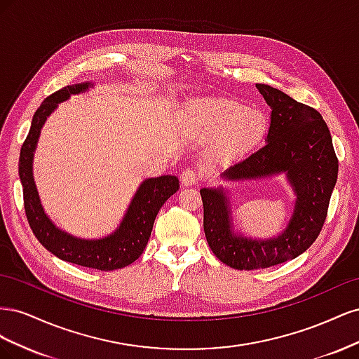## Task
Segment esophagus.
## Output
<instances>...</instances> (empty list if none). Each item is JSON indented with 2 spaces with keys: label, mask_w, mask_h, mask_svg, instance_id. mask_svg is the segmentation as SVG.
I'll list each match as a JSON object with an SVG mask.
<instances>
[{
  "label": "esophagus",
  "mask_w": 359,
  "mask_h": 359,
  "mask_svg": "<svg viewBox=\"0 0 359 359\" xmlns=\"http://www.w3.org/2000/svg\"><path fill=\"white\" fill-rule=\"evenodd\" d=\"M201 180L199 172L193 168H187L181 172V182L184 186H194Z\"/></svg>",
  "instance_id": "obj_1"
}]
</instances>
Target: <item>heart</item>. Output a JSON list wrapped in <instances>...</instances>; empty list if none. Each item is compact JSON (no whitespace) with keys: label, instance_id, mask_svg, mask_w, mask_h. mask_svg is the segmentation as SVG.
Returning <instances> with one entry per match:
<instances>
[{"label":"heart","instance_id":"heart-1","mask_svg":"<svg viewBox=\"0 0 359 359\" xmlns=\"http://www.w3.org/2000/svg\"><path fill=\"white\" fill-rule=\"evenodd\" d=\"M187 115L205 133H219L217 147L227 157L253 148L266 132L262 112L229 100H193L187 106Z\"/></svg>","mask_w":359,"mask_h":359}]
</instances>
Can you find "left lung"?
<instances>
[{
    "mask_svg": "<svg viewBox=\"0 0 359 359\" xmlns=\"http://www.w3.org/2000/svg\"><path fill=\"white\" fill-rule=\"evenodd\" d=\"M256 86L271 107L266 144L222 177L257 180L286 173L297 201L283 232L271 240H252L233 233L229 198L222 187L201 190L208 245L223 264L241 271L274 266L306 252L327 220L339 175V160L322 115L273 86Z\"/></svg>",
    "mask_w": 359,
    "mask_h": 359,
    "instance_id": "obj_1",
    "label": "left lung"
}]
</instances>
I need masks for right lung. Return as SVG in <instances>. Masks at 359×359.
I'll return each instance as SVG.
<instances>
[{
	"label": "right lung",
	"instance_id": "add662e5",
	"mask_svg": "<svg viewBox=\"0 0 359 359\" xmlns=\"http://www.w3.org/2000/svg\"><path fill=\"white\" fill-rule=\"evenodd\" d=\"M90 86H93L90 82L64 86L43 100L32 116L29 133L20 148L19 178L24 189V206L29 227L43 247L66 262L99 271H112L133 264L144 253L157 212L163 203L177 193L180 181L173 175L145 180L130 202L118 229L100 240H81L58 229L50 222L40 203L36 182L32 178V157L41 127L48 116L57 109L58 103L66 102L72 94L86 91Z\"/></svg>",
	"mask_w": 359,
	"mask_h": 359
}]
</instances>
